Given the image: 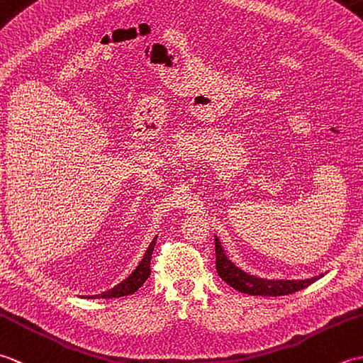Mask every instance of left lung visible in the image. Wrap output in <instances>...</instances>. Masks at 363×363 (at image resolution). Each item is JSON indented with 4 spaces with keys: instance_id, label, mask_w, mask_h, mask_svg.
Here are the masks:
<instances>
[{
    "instance_id": "obj_1",
    "label": "left lung",
    "mask_w": 363,
    "mask_h": 363,
    "mask_svg": "<svg viewBox=\"0 0 363 363\" xmlns=\"http://www.w3.org/2000/svg\"><path fill=\"white\" fill-rule=\"evenodd\" d=\"M215 252H217V273L230 287L246 293V295L254 296H282L290 295L306 289L307 285L318 281L320 277L325 274H318L311 279H299V281H290V279H264V277L252 276L250 273H245L243 269L238 268L233 264V260H229L225 250L218 240V237L215 235Z\"/></svg>"
}]
</instances>
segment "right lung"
Here are the masks:
<instances>
[{
	"instance_id": "right-lung-1",
	"label": "right lung",
	"mask_w": 363,
	"mask_h": 363,
	"mask_svg": "<svg viewBox=\"0 0 363 363\" xmlns=\"http://www.w3.org/2000/svg\"><path fill=\"white\" fill-rule=\"evenodd\" d=\"M157 242V235H154V238L151 240L150 246L146 248L143 257L140 260V264L135 267V269L133 273H130L126 279H123L120 284L113 285L112 289L106 290L103 293H98V295H89V296H81V298H87V299H96V298H120V296H128V295H133L138 289L142 287L145 284V281L148 279L150 274H151V256H152V251H154V245Z\"/></svg>"
}]
</instances>
